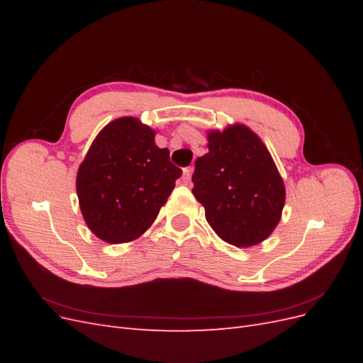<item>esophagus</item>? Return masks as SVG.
<instances>
[{"instance_id": "obj_1", "label": "esophagus", "mask_w": 363, "mask_h": 363, "mask_svg": "<svg viewBox=\"0 0 363 363\" xmlns=\"http://www.w3.org/2000/svg\"><path fill=\"white\" fill-rule=\"evenodd\" d=\"M182 180H183L184 184H188V183L191 182V168H184V169H183Z\"/></svg>"}]
</instances>
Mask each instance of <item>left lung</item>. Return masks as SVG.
Wrapping results in <instances>:
<instances>
[{"mask_svg": "<svg viewBox=\"0 0 363 363\" xmlns=\"http://www.w3.org/2000/svg\"><path fill=\"white\" fill-rule=\"evenodd\" d=\"M208 152L195 160L192 194L215 233L236 247L267 239L280 221L284 184L269 151L245 125L208 133Z\"/></svg>", "mask_w": 363, "mask_h": 363, "instance_id": "8db88e82", "label": "left lung"}]
</instances>
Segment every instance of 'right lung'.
Segmentation results:
<instances>
[{
	"label": "right lung",
	"instance_id": "add662e5",
	"mask_svg": "<svg viewBox=\"0 0 363 363\" xmlns=\"http://www.w3.org/2000/svg\"><path fill=\"white\" fill-rule=\"evenodd\" d=\"M182 169L169 150L155 144V131L136 118L107 124L94 140L77 174L84 221L106 242L139 238L155 223Z\"/></svg>",
	"mask_w": 363,
	"mask_h": 363
}]
</instances>
